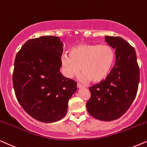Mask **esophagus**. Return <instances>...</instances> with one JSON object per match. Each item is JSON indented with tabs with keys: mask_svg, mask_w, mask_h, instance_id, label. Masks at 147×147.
Returning <instances> with one entry per match:
<instances>
[{
	"mask_svg": "<svg viewBox=\"0 0 147 147\" xmlns=\"http://www.w3.org/2000/svg\"><path fill=\"white\" fill-rule=\"evenodd\" d=\"M77 87H78V88H83V87H84V86L82 85L81 84L78 83V84H77Z\"/></svg>",
	"mask_w": 147,
	"mask_h": 147,
	"instance_id": "obj_1",
	"label": "esophagus"
}]
</instances>
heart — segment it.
Returning a JSON list of instances; mask_svg holds the SVG:
<instances>
[{
    "instance_id": "obj_1",
    "label": "heart",
    "mask_w": 147,
    "mask_h": 147,
    "mask_svg": "<svg viewBox=\"0 0 147 147\" xmlns=\"http://www.w3.org/2000/svg\"><path fill=\"white\" fill-rule=\"evenodd\" d=\"M114 58V52L108 45L81 44L72 48L70 54L62 56L61 64L67 77L77 75L81 68L84 80L97 83L107 77Z\"/></svg>"
}]
</instances>
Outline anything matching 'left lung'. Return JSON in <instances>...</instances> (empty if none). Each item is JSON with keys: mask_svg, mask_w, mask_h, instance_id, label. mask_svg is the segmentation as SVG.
Instances as JSON below:
<instances>
[{"mask_svg": "<svg viewBox=\"0 0 147 147\" xmlns=\"http://www.w3.org/2000/svg\"><path fill=\"white\" fill-rule=\"evenodd\" d=\"M115 49L116 63L105 80L89 87L88 112L97 120L109 122L120 118L136 95L140 70L134 48L120 37L105 36Z\"/></svg>", "mask_w": 147, "mask_h": 147, "instance_id": "8db88e82", "label": "left lung"}]
</instances>
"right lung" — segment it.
<instances>
[{"label": "right lung", "mask_w": 147, "mask_h": 147, "mask_svg": "<svg viewBox=\"0 0 147 147\" xmlns=\"http://www.w3.org/2000/svg\"><path fill=\"white\" fill-rule=\"evenodd\" d=\"M63 44L59 37L27 41L17 52L13 83L19 103L29 116L45 123L63 118L77 82L60 72Z\"/></svg>", "instance_id": "obj_1"}]
</instances>
